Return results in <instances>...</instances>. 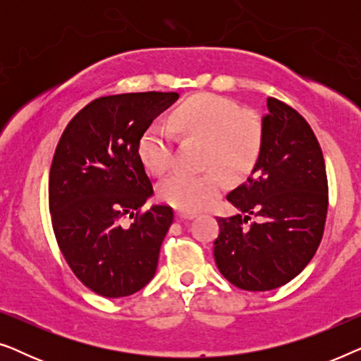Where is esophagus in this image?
Returning a JSON list of instances; mask_svg holds the SVG:
<instances>
[{
    "instance_id": "esophagus-1",
    "label": "esophagus",
    "mask_w": 361,
    "mask_h": 361,
    "mask_svg": "<svg viewBox=\"0 0 361 361\" xmlns=\"http://www.w3.org/2000/svg\"><path fill=\"white\" fill-rule=\"evenodd\" d=\"M194 214H185V212H177L176 214V219L179 221H185V220H192L194 219Z\"/></svg>"
}]
</instances>
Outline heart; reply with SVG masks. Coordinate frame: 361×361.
Segmentation results:
<instances>
[{
  "label": "heart",
  "mask_w": 361,
  "mask_h": 361,
  "mask_svg": "<svg viewBox=\"0 0 361 361\" xmlns=\"http://www.w3.org/2000/svg\"><path fill=\"white\" fill-rule=\"evenodd\" d=\"M172 123L184 136L205 140V166L221 167L231 176L245 174L258 159L264 125L258 113L241 110L231 98L197 93L172 111ZM172 135L152 123L137 140V157L151 174H162L172 162ZM225 177L219 169L204 174L176 171L159 184V197L184 212L204 209L224 190Z\"/></svg>",
  "instance_id": "heart-1"
}]
</instances>
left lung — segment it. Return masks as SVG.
I'll use <instances>...</instances> for the list:
<instances>
[{
	"mask_svg": "<svg viewBox=\"0 0 361 361\" xmlns=\"http://www.w3.org/2000/svg\"><path fill=\"white\" fill-rule=\"evenodd\" d=\"M264 140L246 182L226 195L240 212L219 216L216 268L245 290H271L294 279L324 235L329 185L324 154L309 123L268 98ZM255 216L256 222L249 220Z\"/></svg>",
	"mask_w": 361,
	"mask_h": 361,
	"instance_id": "1",
	"label": "left lung"
}]
</instances>
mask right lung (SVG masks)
Returning <instances> with one entry per match:
<instances>
[{"mask_svg":"<svg viewBox=\"0 0 361 361\" xmlns=\"http://www.w3.org/2000/svg\"><path fill=\"white\" fill-rule=\"evenodd\" d=\"M177 98L176 92L97 98L72 118L56 147L49 174L54 235L78 281L103 298L135 294L156 274L174 212L167 205L142 212L152 185L136 146Z\"/></svg>","mask_w":361,"mask_h":361,"instance_id":"right-lung-1","label":"right lung"}]
</instances>
